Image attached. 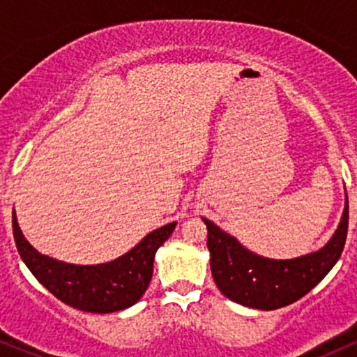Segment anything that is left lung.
Segmentation results:
<instances>
[{
    "label": "left lung",
    "instance_id": "obj_1",
    "mask_svg": "<svg viewBox=\"0 0 357 357\" xmlns=\"http://www.w3.org/2000/svg\"><path fill=\"white\" fill-rule=\"evenodd\" d=\"M208 228L213 280L225 297L245 307L275 310L309 294L341 257L349 227V202L339 228L319 252L292 260L258 257L241 247L238 240L203 218Z\"/></svg>",
    "mask_w": 357,
    "mask_h": 357
}]
</instances>
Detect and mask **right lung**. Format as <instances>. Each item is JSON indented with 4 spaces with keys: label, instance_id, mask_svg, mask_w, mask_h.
Returning <instances> with one entry per match:
<instances>
[{
    "label": "right lung",
    "instance_id": "add662e5",
    "mask_svg": "<svg viewBox=\"0 0 357 357\" xmlns=\"http://www.w3.org/2000/svg\"><path fill=\"white\" fill-rule=\"evenodd\" d=\"M165 225L139 241L126 255L102 265H72L42 255L28 243L13 210V236L20 257L36 280L63 304L77 310L109 314L134 305L153 277L155 250L174 231Z\"/></svg>",
    "mask_w": 357,
    "mask_h": 357
}]
</instances>
